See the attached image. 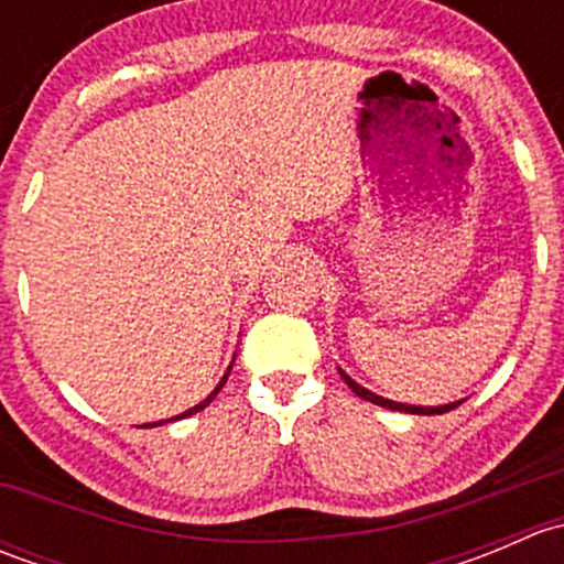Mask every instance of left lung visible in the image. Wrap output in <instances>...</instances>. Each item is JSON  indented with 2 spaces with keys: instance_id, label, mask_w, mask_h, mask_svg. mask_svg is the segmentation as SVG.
Wrapping results in <instances>:
<instances>
[{
  "instance_id": "obj_1",
  "label": "left lung",
  "mask_w": 564,
  "mask_h": 564,
  "mask_svg": "<svg viewBox=\"0 0 564 564\" xmlns=\"http://www.w3.org/2000/svg\"><path fill=\"white\" fill-rule=\"evenodd\" d=\"M340 377H344V382L349 384V388L355 390L357 395H360V398H366V401L377 403V406H384V409H395V412H409V414H445V412H451V409H456L458 403H460V401H456V403H445V406H409V403H395V401H388V398H382V395H373L371 390L360 388V384H357L355 379H349V377H346L344 371H340Z\"/></svg>"
}]
</instances>
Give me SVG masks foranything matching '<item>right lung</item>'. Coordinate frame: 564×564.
<instances>
[{
	"mask_svg": "<svg viewBox=\"0 0 564 564\" xmlns=\"http://www.w3.org/2000/svg\"><path fill=\"white\" fill-rule=\"evenodd\" d=\"M229 371H231V368H229ZM226 379H229V373H226V377H224V379H220V384H218V388H215L213 392H209V395H207V398H204V401H202V403H198V406L187 409V412L176 414V417H172V420H182V417H191V414L202 412V409H204V406H207V403H209V401H213V398H215V395H218V390H220V388H224V384H226ZM163 423H169V420H163ZM152 425H161V423H152Z\"/></svg>",
	"mask_w": 564,
	"mask_h": 564,
	"instance_id": "add662e5",
	"label": "right lung"
}]
</instances>
